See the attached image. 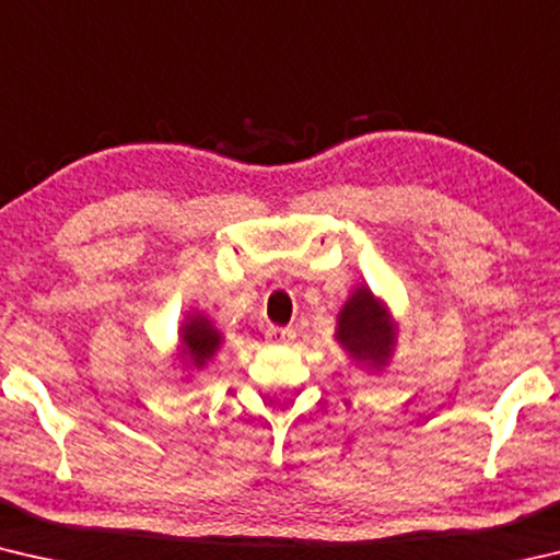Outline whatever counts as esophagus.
I'll use <instances>...</instances> for the list:
<instances>
[{
	"instance_id": "obj_1",
	"label": "esophagus",
	"mask_w": 560,
	"mask_h": 560,
	"mask_svg": "<svg viewBox=\"0 0 560 560\" xmlns=\"http://www.w3.org/2000/svg\"><path fill=\"white\" fill-rule=\"evenodd\" d=\"M291 338H293V330L291 328H277V326L267 328V340H269V343L283 346V343H289Z\"/></svg>"
}]
</instances>
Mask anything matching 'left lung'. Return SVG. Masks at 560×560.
Wrapping results in <instances>:
<instances>
[{
    "label": "left lung",
    "instance_id": "obj_1",
    "mask_svg": "<svg viewBox=\"0 0 560 560\" xmlns=\"http://www.w3.org/2000/svg\"><path fill=\"white\" fill-rule=\"evenodd\" d=\"M395 334L397 328L387 314V306L373 296L371 289L358 287L350 293L346 306L338 314L336 340L355 363L383 371L387 360L393 358Z\"/></svg>",
    "mask_w": 560,
    "mask_h": 560
}]
</instances>
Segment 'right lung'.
<instances>
[{
	"label": "right lung",
	"mask_w": 560,
	"mask_h": 560,
	"mask_svg": "<svg viewBox=\"0 0 560 560\" xmlns=\"http://www.w3.org/2000/svg\"><path fill=\"white\" fill-rule=\"evenodd\" d=\"M179 343H183L179 346L183 358L200 371V368L207 365V360H212V355L220 350L222 334L212 326L210 318L195 311V314L187 316L183 328H179Z\"/></svg>",
	"instance_id": "obj_1"
}]
</instances>
